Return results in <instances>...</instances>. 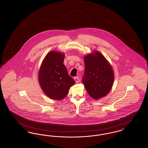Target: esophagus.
I'll return each instance as SVG.
<instances>
[{
    "mask_svg": "<svg viewBox=\"0 0 148 148\" xmlns=\"http://www.w3.org/2000/svg\"><path fill=\"white\" fill-rule=\"evenodd\" d=\"M74 79V80H75V82H76L77 83H79V79L78 77H75Z\"/></svg>",
    "mask_w": 148,
    "mask_h": 148,
    "instance_id": "1",
    "label": "esophagus"
}]
</instances>
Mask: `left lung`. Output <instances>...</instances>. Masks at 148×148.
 <instances>
[{"label":"left lung","instance_id":"1","mask_svg":"<svg viewBox=\"0 0 148 148\" xmlns=\"http://www.w3.org/2000/svg\"><path fill=\"white\" fill-rule=\"evenodd\" d=\"M85 71L82 82L88 93L94 99L106 96L113 86V68L106 58L95 51L84 56Z\"/></svg>","mask_w":148,"mask_h":148}]
</instances>
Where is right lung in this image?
<instances>
[{
  "label": "right lung",
  "mask_w": 148,
  "mask_h": 148,
  "mask_svg": "<svg viewBox=\"0 0 148 148\" xmlns=\"http://www.w3.org/2000/svg\"><path fill=\"white\" fill-rule=\"evenodd\" d=\"M64 54L60 52L50 51L44 59L39 71L40 87L52 99L59 100L64 98L69 88L75 83L64 64Z\"/></svg>",
  "instance_id": "1"
}]
</instances>
